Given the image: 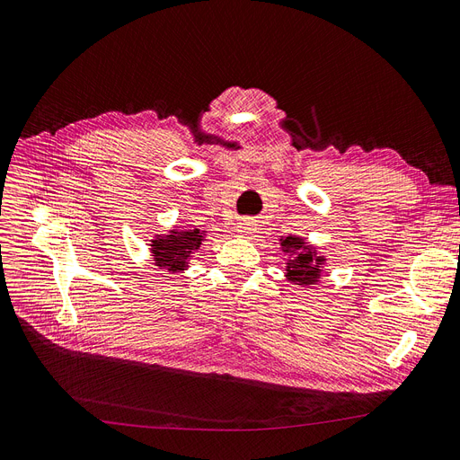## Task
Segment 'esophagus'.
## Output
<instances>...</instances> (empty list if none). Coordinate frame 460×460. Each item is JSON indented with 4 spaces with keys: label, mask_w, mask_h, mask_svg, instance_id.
<instances>
[{
    "label": "esophagus",
    "mask_w": 460,
    "mask_h": 460,
    "mask_svg": "<svg viewBox=\"0 0 460 460\" xmlns=\"http://www.w3.org/2000/svg\"><path fill=\"white\" fill-rule=\"evenodd\" d=\"M236 231H238V234H243V236H250V234H253V231H255L253 219H250V217L241 219V222H238V226H236Z\"/></svg>",
    "instance_id": "esophagus-1"
}]
</instances>
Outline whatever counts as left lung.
Segmentation results:
<instances>
[{
	"mask_svg": "<svg viewBox=\"0 0 460 460\" xmlns=\"http://www.w3.org/2000/svg\"><path fill=\"white\" fill-rule=\"evenodd\" d=\"M282 252L289 255L288 259V279L296 286H315L322 276V265L325 257L319 255L301 236H286L282 241Z\"/></svg>",
	"mask_w": 460,
	"mask_h": 460,
	"instance_id": "8db88e82",
	"label": "left lung"
}]
</instances>
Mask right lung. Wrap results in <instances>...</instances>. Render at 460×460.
<instances>
[{
	"mask_svg": "<svg viewBox=\"0 0 460 460\" xmlns=\"http://www.w3.org/2000/svg\"><path fill=\"white\" fill-rule=\"evenodd\" d=\"M201 243H205V233L199 229H172L167 236L157 234L150 246L157 267H165L169 272H182Z\"/></svg>",
	"mask_w": 460,
	"mask_h": 460,
	"instance_id": "obj_1",
	"label": "right lung"
}]
</instances>
